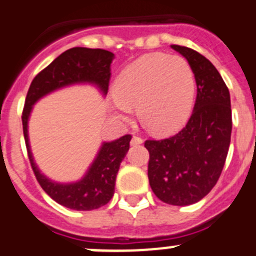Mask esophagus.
Instances as JSON below:
<instances>
[{"label":"esophagus","instance_id":"34e87169","mask_svg":"<svg viewBox=\"0 0 256 256\" xmlns=\"http://www.w3.org/2000/svg\"><path fill=\"white\" fill-rule=\"evenodd\" d=\"M143 143V139L140 138V136H133V138H132L130 140V146H139V144Z\"/></svg>","mask_w":256,"mask_h":256}]
</instances>
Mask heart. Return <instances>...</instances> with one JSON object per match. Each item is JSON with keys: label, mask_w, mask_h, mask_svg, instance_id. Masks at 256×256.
I'll return each instance as SVG.
<instances>
[{"label": "heart", "mask_w": 256, "mask_h": 256, "mask_svg": "<svg viewBox=\"0 0 256 256\" xmlns=\"http://www.w3.org/2000/svg\"><path fill=\"white\" fill-rule=\"evenodd\" d=\"M194 100L196 80L188 60L154 53L134 60L120 72L110 107L122 120H129L132 107H136L142 124L149 132L168 134L186 123Z\"/></svg>", "instance_id": "b5f03b06"}]
</instances>
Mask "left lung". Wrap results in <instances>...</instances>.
<instances>
[{
    "label": "left lung",
    "mask_w": 256,
    "mask_h": 256,
    "mask_svg": "<svg viewBox=\"0 0 256 256\" xmlns=\"http://www.w3.org/2000/svg\"><path fill=\"white\" fill-rule=\"evenodd\" d=\"M193 70L196 100L186 126L162 140H146L148 178L156 198L170 206H190L216 184L232 136L230 94L213 63L192 48L172 44Z\"/></svg>",
    "instance_id": "left-lung-1"
}]
</instances>
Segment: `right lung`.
Wrapping results in <instances>:
<instances>
[{"instance_id": "right-lung-1", "label": "right lung", "mask_w": 256, "mask_h": 256, "mask_svg": "<svg viewBox=\"0 0 256 256\" xmlns=\"http://www.w3.org/2000/svg\"><path fill=\"white\" fill-rule=\"evenodd\" d=\"M114 54L106 50L73 47L58 56L34 77L30 86L22 113V126L28 158L37 180L54 202L73 210H93L106 206L114 194L116 176L129 150L132 136L112 142H103L94 160L84 176L72 183H58L41 173L32 156L28 138V120L32 108L41 98L60 88L73 84H93L103 96L107 94L110 64Z\"/></svg>"}]
</instances>
